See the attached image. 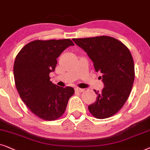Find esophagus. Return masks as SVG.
Wrapping results in <instances>:
<instances>
[{
	"mask_svg": "<svg viewBox=\"0 0 150 150\" xmlns=\"http://www.w3.org/2000/svg\"><path fill=\"white\" fill-rule=\"evenodd\" d=\"M75 91H77V92H83V89H82V88H78V87H76V88H75Z\"/></svg>",
	"mask_w": 150,
	"mask_h": 150,
	"instance_id": "esophagus-1",
	"label": "esophagus"
}]
</instances>
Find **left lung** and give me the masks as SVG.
Returning <instances> with one entry per match:
<instances>
[{
    "label": "left lung",
    "instance_id": "obj_1",
    "mask_svg": "<svg viewBox=\"0 0 150 150\" xmlns=\"http://www.w3.org/2000/svg\"><path fill=\"white\" fill-rule=\"evenodd\" d=\"M93 61L96 72L102 76L104 87L94 90L97 95L95 103L88 105L92 115L106 119L115 115L123 106L130 94L134 80V66L126 46L110 36L73 39Z\"/></svg>",
    "mask_w": 150,
    "mask_h": 150
}]
</instances>
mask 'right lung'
<instances>
[{
    "mask_svg": "<svg viewBox=\"0 0 150 150\" xmlns=\"http://www.w3.org/2000/svg\"><path fill=\"white\" fill-rule=\"evenodd\" d=\"M74 44L70 39L35 40L26 45L15 59L13 75L20 97L29 109L47 121L58 119L64 112L72 87H60L50 81L57 58Z\"/></svg>",
    "mask_w": 150,
    "mask_h": 150,
    "instance_id": "obj_1",
    "label": "right lung"
}]
</instances>
